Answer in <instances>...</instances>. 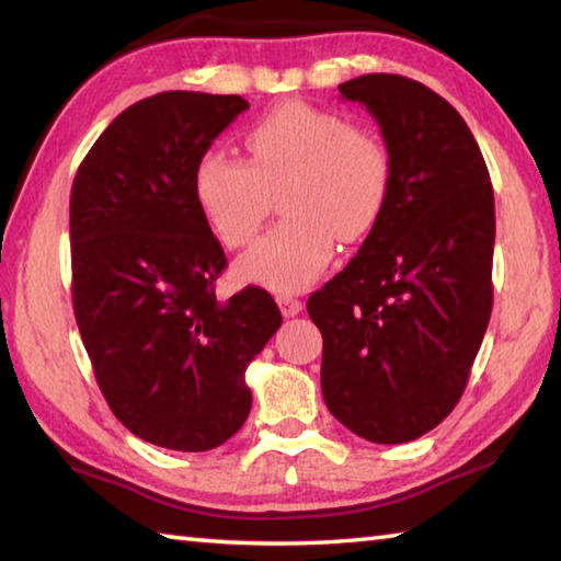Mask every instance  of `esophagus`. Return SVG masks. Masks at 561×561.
Returning <instances> with one entry per match:
<instances>
[{
	"instance_id": "34e87169",
	"label": "esophagus",
	"mask_w": 561,
	"mask_h": 561,
	"mask_svg": "<svg viewBox=\"0 0 561 561\" xmlns=\"http://www.w3.org/2000/svg\"><path fill=\"white\" fill-rule=\"evenodd\" d=\"M276 302H278L283 317H295V314L302 312V300L293 298V295H278Z\"/></svg>"
}]
</instances>
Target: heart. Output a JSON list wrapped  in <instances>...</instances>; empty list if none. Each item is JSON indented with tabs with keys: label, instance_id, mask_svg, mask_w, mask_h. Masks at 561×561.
<instances>
[{
	"label": "heart",
	"instance_id": "1",
	"mask_svg": "<svg viewBox=\"0 0 561 561\" xmlns=\"http://www.w3.org/2000/svg\"><path fill=\"white\" fill-rule=\"evenodd\" d=\"M249 163L205 153L195 165L199 213L229 249L256 234L278 193L285 215L237 261V276L276 293L308 288L336 237L362 241L386 215L396 163L374 129L305 102H285L247 131Z\"/></svg>",
	"mask_w": 561,
	"mask_h": 561
}]
</instances>
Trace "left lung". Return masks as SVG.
<instances>
[{"label":"left lung","instance_id":"1","mask_svg":"<svg viewBox=\"0 0 561 561\" xmlns=\"http://www.w3.org/2000/svg\"><path fill=\"white\" fill-rule=\"evenodd\" d=\"M340 92L380 126L396 178L376 229L308 300L322 396L354 435L403 445L459 403L489 327L493 185L467 122L422 82L371 72Z\"/></svg>","mask_w":561,"mask_h":561}]
</instances>
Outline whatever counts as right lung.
<instances>
[{
	"label": "right lung",
	"mask_w": 561,
	"mask_h": 561,
	"mask_svg": "<svg viewBox=\"0 0 561 561\" xmlns=\"http://www.w3.org/2000/svg\"><path fill=\"white\" fill-rule=\"evenodd\" d=\"M244 110L239 94H153L102 131L72 183L82 344L116 420L156 447L234 437L251 410L247 366L283 322L261 288L217 300L227 256L195 203V165Z\"/></svg>",
	"instance_id": "right-lung-1"
}]
</instances>
